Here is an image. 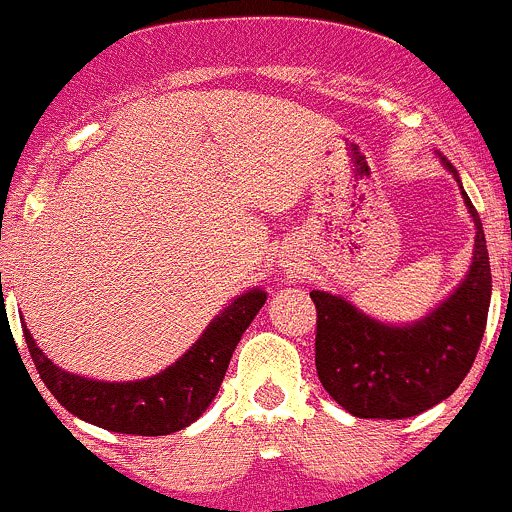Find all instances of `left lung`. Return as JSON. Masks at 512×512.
<instances>
[{
  "instance_id": "8db88e82",
  "label": "left lung",
  "mask_w": 512,
  "mask_h": 512,
  "mask_svg": "<svg viewBox=\"0 0 512 512\" xmlns=\"http://www.w3.org/2000/svg\"><path fill=\"white\" fill-rule=\"evenodd\" d=\"M460 184L458 171L443 159ZM463 189V186H460ZM475 221V254L448 301L411 326H386L343 298L311 291L316 303V371L328 396L356 418H411L445 401L478 356L490 306V261L483 224Z\"/></svg>"
}]
</instances>
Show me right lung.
<instances>
[{
    "label": "right lung",
    "mask_w": 512,
    "mask_h": 512,
    "mask_svg": "<svg viewBox=\"0 0 512 512\" xmlns=\"http://www.w3.org/2000/svg\"><path fill=\"white\" fill-rule=\"evenodd\" d=\"M266 303L261 288L236 298L209 323L199 341L166 371L146 381L104 383L54 366L24 326L29 356L52 396L86 423L131 435H169L191 426L219 393L231 353Z\"/></svg>",
    "instance_id": "obj_1"
}]
</instances>
